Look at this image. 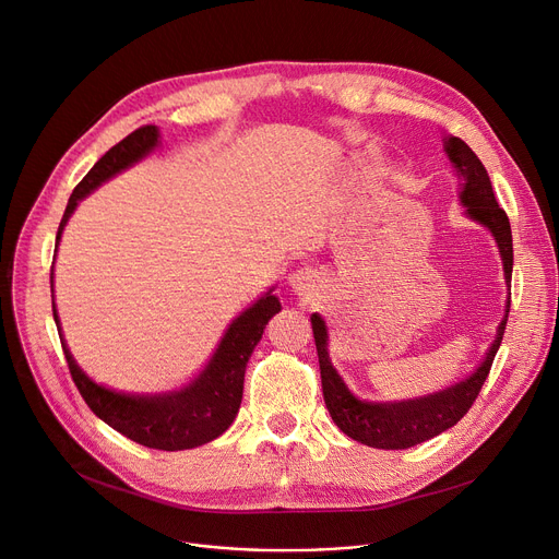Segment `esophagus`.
<instances>
[{"instance_id":"34e87169","label":"esophagus","mask_w":559,"mask_h":559,"mask_svg":"<svg viewBox=\"0 0 559 559\" xmlns=\"http://www.w3.org/2000/svg\"><path fill=\"white\" fill-rule=\"evenodd\" d=\"M289 287H292V292H297L299 297L310 299V297L319 295L321 278H319L317 272H312L308 267L306 270H297L295 274H289Z\"/></svg>"}]
</instances>
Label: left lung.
Returning <instances> with one entry per match:
<instances>
[{
  "instance_id": "1",
  "label": "left lung",
  "mask_w": 559,
  "mask_h": 559,
  "mask_svg": "<svg viewBox=\"0 0 559 559\" xmlns=\"http://www.w3.org/2000/svg\"><path fill=\"white\" fill-rule=\"evenodd\" d=\"M444 152L462 179L460 201L466 209L464 213L466 217L483 224L493 235L498 251H501L506 283L510 287L512 262H514L512 228L506 211L498 205L493 197L487 169L480 163V158L472 152V146L455 135L444 138ZM508 312H510V301L506 306L503 321L498 324L496 340L491 342L485 360L472 376L460 380V383L447 390L432 392L428 396L394 401V403H373V401H360L358 396H354V392L346 388L342 376L337 373V369L329 358V331H326L324 319L314 312L310 321H312V335H314L319 369H321V390H324V401L335 426L360 444H367L373 449H388V451L417 447L426 442V439H432L439 432L453 428L468 413V407L474 405V401L480 394V388L485 385L496 350L503 342Z\"/></svg>"
}]
</instances>
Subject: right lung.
I'll use <instances>...</instances> for the list:
<instances>
[{
  "label": "right lung",
  "mask_w": 559,
  "mask_h": 559,
  "mask_svg": "<svg viewBox=\"0 0 559 559\" xmlns=\"http://www.w3.org/2000/svg\"><path fill=\"white\" fill-rule=\"evenodd\" d=\"M158 127L154 124L140 127L122 142H117L112 150H108L95 163V167L83 176V181L74 188L68 201L66 215L56 233V247L61 242V233L72 213L76 211L79 201L102 183H106L108 179H112L115 174H120L122 169L142 160L158 144ZM49 278L53 283V272ZM272 292L274 287L270 292H264V295L240 317L233 319V324L226 329L211 362L205 365L203 371L194 380H190L183 390L154 396L115 392L104 385H97L93 378H87L85 371L74 362L63 340L56 306L51 308L72 380L87 407H91L104 424H108L117 432H122L124 437L133 439V442L146 449L186 451L213 442L215 437L228 430L235 415H238L242 403L247 362L253 354L255 344L260 342L267 321L276 312H281V301Z\"/></svg>",
  "instance_id": "right-lung-1"
}]
</instances>
